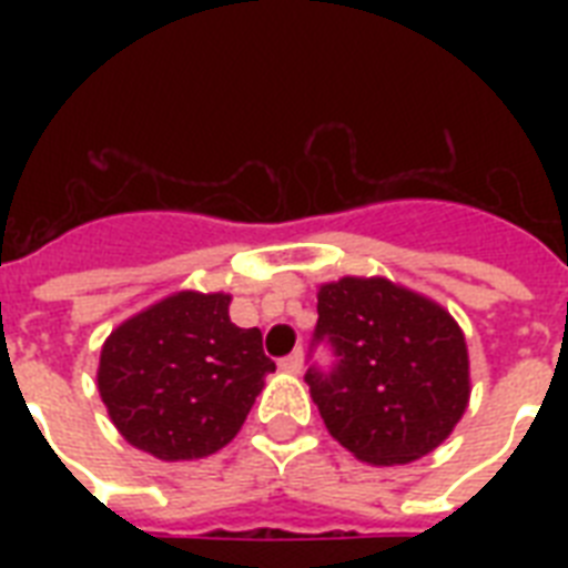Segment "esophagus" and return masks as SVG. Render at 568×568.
<instances>
[{"mask_svg":"<svg viewBox=\"0 0 568 568\" xmlns=\"http://www.w3.org/2000/svg\"><path fill=\"white\" fill-rule=\"evenodd\" d=\"M280 368H283V372H288V374H301L303 351H294V354L283 356V359H280Z\"/></svg>","mask_w":568,"mask_h":568,"instance_id":"1","label":"esophagus"}]
</instances>
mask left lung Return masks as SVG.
Masks as SVG:
<instances>
[{
  "label": "left lung",
  "mask_w": 568,
  "mask_h": 568,
  "mask_svg": "<svg viewBox=\"0 0 568 568\" xmlns=\"http://www.w3.org/2000/svg\"><path fill=\"white\" fill-rule=\"evenodd\" d=\"M312 400L333 439L372 466H404L448 439L468 404V354L448 312L388 280L321 285Z\"/></svg>",
  "instance_id": "left-lung-1"
}]
</instances>
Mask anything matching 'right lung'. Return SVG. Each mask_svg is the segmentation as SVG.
I'll return each mask as SVG.
<instances>
[{
  "label": "right lung",
  "mask_w": 568,
  "mask_h": 568,
  "mask_svg": "<svg viewBox=\"0 0 568 568\" xmlns=\"http://www.w3.org/2000/svg\"><path fill=\"white\" fill-rule=\"evenodd\" d=\"M274 368L262 333L230 321V294L180 292L111 333L97 383L129 445L176 463L232 442Z\"/></svg>",
  "instance_id": "right-lung-1"
}]
</instances>
